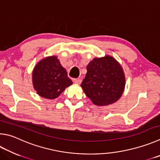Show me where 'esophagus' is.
Here are the masks:
<instances>
[{
    "mask_svg": "<svg viewBox=\"0 0 160 160\" xmlns=\"http://www.w3.org/2000/svg\"><path fill=\"white\" fill-rule=\"evenodd\" d=\"M82 82V80L79 78H77V79H74L73 80V82L75 84V85H80V84Z\"/></svg>",
    "mask_w": 160,
    "mask_h": 160,
    "instance_id": "obj_1",
    "label": "esophagus"
}]
</instances>
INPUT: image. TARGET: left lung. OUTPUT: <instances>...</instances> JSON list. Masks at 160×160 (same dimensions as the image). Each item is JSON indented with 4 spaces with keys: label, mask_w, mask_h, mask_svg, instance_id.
Returning <instances> with one entry per match:
<instances>
[{
    "label": "left lung",
    "mask_w": 160,
    "mask_h": 160,
    "mask_svg": "<svg viewBox=\"0 0 160 160\" xmlns=\"http://www.w3.org/2000/svg\"><path fill=\"white\" fill-rule=\"evenodd\" d=\"M81 88L87 97L97 106H108L119 100L125 88L123 68L109 55L94 58L87 66Z\"/></svg>",
    "instance_id": "obj_1"
}]
</instances>
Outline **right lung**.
I'll use <instances>...</instances> for the list:
<instances>
[{"instance_id":"1","label":"right lung","mask_w":160,"mask_h":160,"mask_svg":"<svg viewBox=\"0 0 160 160\" xmlns=\"http://www.w3.org/2000/svg\"><path fill=\"white\" fill-rule=\"evenodd\" d=\"M32 82L37 94L48 99L57 98L72 84L56 56L45 57L35 66Z\"/></svg>"}]
</instances>
